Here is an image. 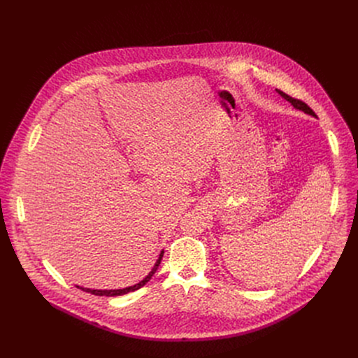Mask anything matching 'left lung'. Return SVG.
I'll use <instances>...</instances> for the list:
<instances>
[{"label":"left lung","mask_w":358,"mask_h":358,"mask_svg":"<svg viewBox=\"0 0 358 358\" xmlns=\"http://www.w3.org/2000/svg\"><path fill=\"white\" fill-rule=\"evenodd\" d=\"M276 92L285 99V100H287L289 103L294 108V109H297V110H301V112H304L306 115H310V116H313V117H317L316 116V113L304 103V101H301V100H297V99H294V97H292V96H289V94H286L285 92H282V90H279V89H276Z\"/></svg>","instance_id":"obj_1"}]
</instances>
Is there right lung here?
I'll use <instances>...</instances> for the list:
<instances>
[{
	"label": "right lung",
	"instance_id": "obj_1",
	"mask_svg": "<svg viewBox=\"0 0 358 358\" xmlns=\"http://www.w3.org/2000/svg\"><path fill=\"white\" fill-rule=\"evenodd\" d=\"M163 253H164V250L160 252L159 259H157V262L155 264V266H152L151 272H150L143 280H140L138 283H136V285H133V286L123 287V289H110V290H97V289H87V287H80V289L85 290V292H87V293L96 294V296H122V294H126V293H129V292H134V290L143 287V286L152 278V275L156 273V271H157V268H159V265H160V262H162V259H163ZM78 287H79V286H78Z\"/></svg>",
	"mask_w": 358,
	"mask_h": 358
}]
</instances>
